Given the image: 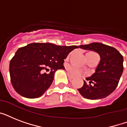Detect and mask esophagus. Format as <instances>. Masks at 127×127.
Instances as JSON below:
<instances>
[{"label": "esophagus", "instance_id": "esophagus-1", "mask_svg": "<svg viewBox=\"0 0 127 127\" xmlns=\"http://www.w3.org/2000/svg\"><path fill=\"white\" fill-rule=\"evenodd\" d=\"M67 75H68V78H69V79L72 80V79H73V78H74L73 76H72L71 74L69 73V72H68Z\"/></svg>", "mask_w": 127, "mask_h": 127}]
</instances>
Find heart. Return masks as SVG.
Returning a JSON list of instances; mask_svg holds the SVG:
<instances>
[{"instance_id": "obj_1", "label": "heart", "mask_w": 127, "mask_h": 127, "mask_svg": "<svg viewBox=\"0 0 127 127\" xmlns=\"http://www.w3.org/2000/svg\"><path fill=\"white\" fill-rule=\"evenodd\" d=\"M70 73L72 74L73 76H78L81 74V71L79 69H78L76 68L72 67L70 69Z\"/></svg>"}]
</instances>
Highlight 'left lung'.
<instances>
[{"instance_id": "left-lung-1", "label": "left lung", "mask_w": 127, "mask_h": 127, "mask_svg": "<svg viewBox=\"0 0 127 127\" xmlns=\"http://www.w3.org/2000/svg\"><path fill=\"white\" fill-rule=\"evenodd\" d=\"M80 48L97 52L100 62L95 72L83 86L78 89L80 94L88 99H100L110 95L116 89L123 72V57L115 48L101 43L80 45Z\"/></svg>"}]
</instances>
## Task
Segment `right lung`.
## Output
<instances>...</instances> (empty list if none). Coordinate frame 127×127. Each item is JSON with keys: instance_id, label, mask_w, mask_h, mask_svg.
Here are the masks:
<instances>
[{"instance_id": "1", "label": "right lung", "mask_w": 127, "mask_h": 127, "mask_svg": "<svg viewBox=\"0 0 127 127\" xmlns=\"http://www.w3.org/2000/svg\"><path fill=\"white\" fill-rule=\"evenodd\" d=\"M76 45L60 46L49 43H32L18 49L10 62L11 83L18 94L27 98L41 96L51 85L54 74L63 66ZM51 72L42 73L44 69Z\"/></svg>"}]
</instances>
